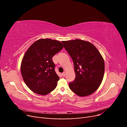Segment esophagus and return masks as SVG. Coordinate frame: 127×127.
I'll list each match as a JSON object with an SVG mask.
<instances>
[{
    "instance_id": "obj_1",
    "label": "esophagus",
    "mask_w": 127,
    "mask_h": 127,
    "mask_svg": "<svg viewBox=\"0 0 127 127\" xmlns=\"http://www.w3.org/2000/svg\"><path fill=\"white\" fill-rule=\"evenodd\" d=\"M62 75H63V76H64L65 75H66V72L64 71V72L63 73V74H62Z\"/></svg>"
}]
</instances>
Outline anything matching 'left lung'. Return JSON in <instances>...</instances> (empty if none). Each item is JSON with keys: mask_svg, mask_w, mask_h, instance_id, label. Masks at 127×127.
<instances>
[{"mask_svg": "<svg viewBox=\"0 0 127 127\" xmlns=\"http://www.w3.org/2000/svg\"><path fill=\"white\" fill-rule=\"evenodd\" d=\"M71 57L76 77L69 84L70 89L79 96H86L97 90L104 74V61L90 42L79 39L62 41Z\"/></svg>", "mask_w": 127, "mask_h": 127, "instance_id": "8db88e82", "label": "left lung"}]
</instances>
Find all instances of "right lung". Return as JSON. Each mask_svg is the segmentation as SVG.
I'll list each match as a JSON object with an SVG mask.
<instances>
[{"instance_id": "right-lung-1", "label": "right lung", "mask_w": 127, "mask_h": 127, "mask_svg": "<svg viewBox=\"0 0 127 127\" xmlns=\"http://www.w3.org/2000/svg\"><path fill=\"white\" fill-rule=\"evenodd\" d=\"M63 48L59 41L42 39L34 42L25 52L21 74L27 86L35 93L47 95L56 88L59 77L52 58Z\"/></svg>"}]
</instances>
